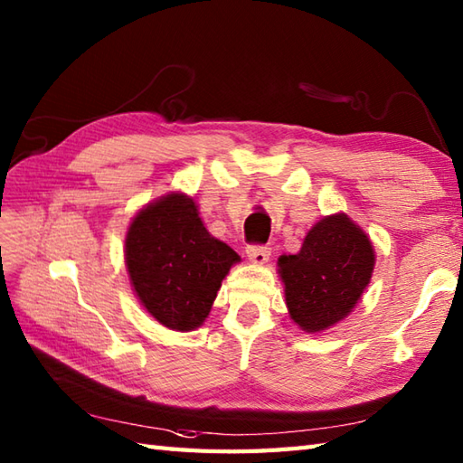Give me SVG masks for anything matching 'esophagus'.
<instances>
[{"label":"esophagus","instance_id":"obj_1","mask_svg":"<svg viewBox=\"0 0 463 463\" xmlns=\"http://www.w3.org/2000/svg\"><path fill=\"white\" fill-rule=\"evenodd\" d=\"M247 257L254 264H264V262H269V259H270V249L269 247H259V244H250V247H247Z\"/></svg>","mask_w":463,"mask_h":463}]
</instances>
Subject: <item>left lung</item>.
<instances>
[{"mask_svg": "<svg viewBox=\"0 0 463 463\" xmlns=\"http://www.w3.org/2000/svg\"><path fill=\"white\" fill-rule=\"evenodd\" d=\"M376 254L346 213L320 219L297 254L279 259V277L292 322L308 334L336 326L370 284Z\"/></svg>", "mask_w": 463, "mask_h": 463, "instance_id": "obj_1", "label": "left lung"}]
</instances>
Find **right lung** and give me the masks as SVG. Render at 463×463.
I'll return each instance as SVG.
<instances>
[{"label": "right lung", "instance_id": "add662e5", "mask_svg": "<svg viewBox=\"0 0 463 463\" xmlns=\"http://www.w3.org/2000/svg\"><path fill=\"white\" fill-rule=\"evenodd\" d=\"M237 262L239 254L206 231L193 196L179 191L145 204L127 229L125 264L135 297L169 330L199 328Z\"/></svg>", "mask_w": 463, "mask_h": 463}]
</instances>
